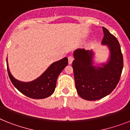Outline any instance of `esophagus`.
Segmentation results:
<instances>
[{
    "label": "esophagus",
    "instance_id": "esophagus-1",
    "mask_svg": "<svg viewBox=\"0 0 130 130\" xmlns=\"http://www.w3.org/2000/svg\"><path fill=\"white\" fill-rule=\"evenodd\" d=\"M74 60V58L72 56H70L69 57H68V64H71L72 63V61Z\"/></svg>",
    "mask_w": 130,
    "mask_h": 130
}]
</instances>
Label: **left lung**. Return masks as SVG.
<instances>
[{
	"mask_svg": "<svg viewBox=\"0 0 130 130\" xmlns=\"http://www.w3.org/2000/svg\"><path fill=\"white\" fill-rule=\"evenodd\" d=\"M103 45L108 46L110 55L108 62L95 66L92 50L77 49L72 62L75 86L80 97L97 100L108 96L116 88L122 74L124 61L118 40L108 29L103 27Z\"/></svg>",
	"mask_w": 130,
	"mask_h": 130,
	"instance_id": "1",
	"label": "left lung"
}]
</instances>
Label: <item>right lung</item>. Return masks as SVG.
Segmentation results:
<instances>
[{
  "label": "right lung",
  "mask_w": 130,
  "mask_h": 130,
  "mask_svg": "<svg viewBox=\"0 0 130 130\" xmlns=\"http://www.w3.org/2000/svg\"><path fill=\"white\" fill-rule=\"evenodd\" d=\"M68 58L52 63L42 74L32 82H20L10 74L7 63L9 78L15 88L22 94L33 99H43L51 96L55 90L56 81L59 74L68 65Z\"/></svg>",
  "instance_id": "add662e5"
}]
</instances>
